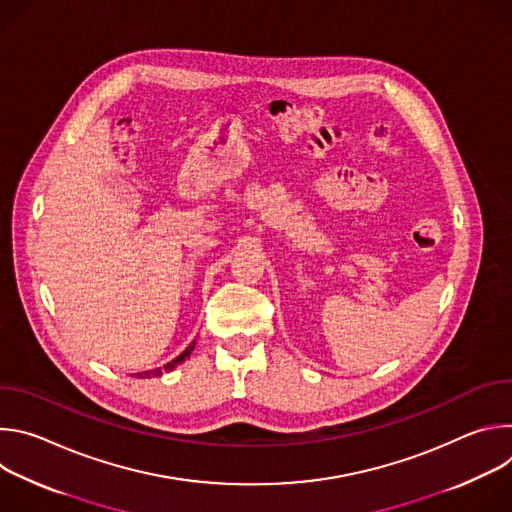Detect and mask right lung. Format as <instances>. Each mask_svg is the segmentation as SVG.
Wrapping results in <instances>:
<instances>
[{
  "label": "right lung",
  "instance_id": "right-lung-1",
  "mask_svg": "<svg viewBox=\"0 0 512 512\" xmlns=\"http://www.w3.org/2000/svg\"><path fill=\"white\" fill-rule=\"evenodd\" d=\"M194 344H196V340L180 354V356H176L172 362H168V364H164V367L162 369H156V371H143V373H137V377L139 379H150V377H160V375H164V373H170L172 369H176L178 367V364L180 362H184L188 356H190V352L194 350Z\"/></svg>",
  "mask_w": 512,
  "mask_h": 512
}]
</instances>
